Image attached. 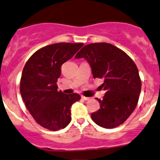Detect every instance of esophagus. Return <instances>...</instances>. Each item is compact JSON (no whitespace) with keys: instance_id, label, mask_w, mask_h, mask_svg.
Returning a JSON list of instances; mask_svg holds the SVG:
<instances>
[{"instance_id":"1","label":"esophagus","mask_w":160,"mask_h":160,"mask_svg":"<svg viewBox=\"0 0 160 160\" xmlns=\"http://www.w3.org/2000/svg\"><path fill=\"white\" fill-rule=\"evenodd\" d=\"M82 99H83L84 101H89L91 100V98H89V97H85V96H81Z\"/></svg>"}]
</instances>
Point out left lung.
<instances>
[{
    "label": "left lung",
    "mask_w": 160,
    "mask_h": 160,
    "mask_svg": "<svg viewBox=\"0 0 160 160\" xmlns=\"http://www.w3.org/2000/svg\"><path fill=\"white\" fill-rule=\"evenodd\" d=\"M88 61L94 78L104 79L103 99L97 98L100 108L91 113L93 121L104 128L124 123L137 106L142 82L133 60L122 50L108 43L85 45L75 56Z\"/></svg>",
    "instance_id": "1"
}]
</instances>
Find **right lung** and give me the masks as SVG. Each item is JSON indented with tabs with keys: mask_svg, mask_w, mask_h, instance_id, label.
<instances>
[{
	"mask_svg": "<svg viewBox=\"0 0 160 160\" xmlns=\"http://www.w3.org/2000/svg\"><path fill=\"white\" fill-rule=\"evenodd\" d=\"M83 44L58 43L39 49L23 68L20 93L26 108L41 127L58 131L71 121V106L80 94L58 91L61 66L81 48Z\"/></svg>",
	"mask_w": 160,
	"mask_h": 160,
	"instance_id": "1",
	"label": "right lung"
}]
</instances>
